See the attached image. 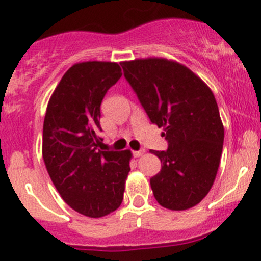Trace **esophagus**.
I'll use <instances>...</instances> for the list:
<instances>
[{
	"label": "esophagus",
	"mask_w": 261,
	"mask_h": 261,
	"mask_svg": "<svg viewBox=\"0 0 261 261\" xmlns=\"http://www.w3.org/2000/svg\"><path fill=\"white\" fill-rule=\"evenodd\" d=\"M144 152H145V150H135V151H133V154L135 158H139V156H141Z\"/></svg>",
	"instance_id": "obj_1"
}]
</instances>
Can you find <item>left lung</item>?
Here are the masks:
<instances>
[{"label": "left lung", "mask_w": 261, "mask_h": 261, "mask_svg": "<svg viewBox=\"0 0 261 261\" xmlns=\"http://www.w3.org/2000/svg\"><path fill=\"white\" fill-rule=\"evenodd\" d=\"M150 121L163 127L167 151H155L162 170L150 179L160 206L184 211L211 189L223 146L222 120L211 88L189 68L165 58L121 62Z\"/></svg>", "instance_id": "1"}]
</instances>
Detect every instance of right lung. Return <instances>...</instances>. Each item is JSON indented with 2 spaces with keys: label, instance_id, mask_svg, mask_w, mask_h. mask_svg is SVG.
Here are the masks:
<instances>
[{
  "label": "right lung",
  "instance_id": "add662e5",
  "mask_svg": "<svg viewBox=\"0 0 261 261\" xmlns=\"http://www.w3.org/2000/svg\"><path fill=\"white\" fill-rule=\"evenodd\" d=\"M115 62L73 64L53 92L43 127V159L65 203L98 218L121 206L130 172V150L102 151L101 102L121 78Z\"/></svg>",
  "mask_w": 261,
  "mask_h": 261
}]
</instances>
